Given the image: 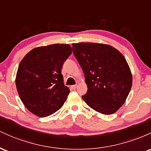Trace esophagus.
Listing matches in <instances>:
<instances>
[{
	"mask_svg": "<svg viewBox=\"0 0 151 151\" xmlns=\"http://www.w3.org/2000/svg\"><path fill=\"white\" fill-rule=\"evenodd\" d=\"M70 88L73 90H75V89H76V88H77V85H73V86H71Z\"/></svg>",
	"mask_w": 151,
	"mask_h": 151,
	"instance_id": "1",
	"label": "esophagus"
}]
</instances>
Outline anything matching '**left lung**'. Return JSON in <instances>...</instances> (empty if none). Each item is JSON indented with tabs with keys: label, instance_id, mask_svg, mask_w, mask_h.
<instances>
[{
	"label": "left lung",
	"instance_id": "obj_1",
	"mask_svg": "<svg viewBox=\"0 0 151 151\" xmlns=\"http://www.w3.org/2000/svg\"><path fill=\"white\" fill-rule=\"evenodd\" d=\"M73 53L82 68L88 91L82 98L105 115L116 113L131 89L132 74L125 57L109 45L73 43Z\"/></svg>",
	"mask_w": 151,
	"mask_h": 151
}]
</instances>
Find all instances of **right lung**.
I'll list each match as a JSON object with an SVG mask.
<instances>
[{
  "instance_id": "add662e5",
  "label": "right lung",
  "mask_w": 151,
  "mask_h": 151,
  "mask_svg": "<svg viewBox=\"0 0 151 151\" xmlns=\"http://www.w3.org/2000/svg\"><path fill=\"white\" fill-rule=\"evenodd\" d=\"M71 53L68 44H52L33 49L20 63L17 91L24 106L35 116H50L66 101L70 90L64 85L61 69Z\"/></svg>"
}]
</instances>
